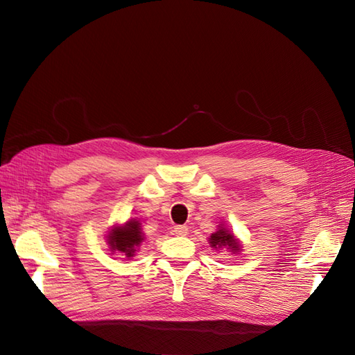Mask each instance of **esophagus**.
I'll return each instance as SVG.
<instances>
[{
	"label": "esophagus",
	"mask_w": 355,
	"mask_h": 355,
	"mask_svg": "<svg viewBox=\"0 0 355 355\" xmlns=\"http://www.w3.org/2000/svg\"><path fill=\"white\" fill-rule=\"evenodd\" d=\"M173 232H175L176 235H180V237H184V235H187V234H188V228H187V227H184V225H176L175 230H173Z\"/></svg>",
	"instance_id": "esophagus-1"
}]
</instances>
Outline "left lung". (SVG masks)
<instances>
[{
  "label": "left lung",
  "instance_id": "1",
  "mask_svg": "<svg viewBox=\"0 0 355 355\" xmlns=\"http://www.w3.org/2000/svg\"><path fill=\"white\" fill-rule=\"evenodd\" d=\"M209 243L213 249L216 250L220 249V247H227V249H230V252L232 253H237L241 250V245L237 241V239H235L234 234L230 232L225 227H220L216 232L211 234Z\"/></svg>",
  "mask_w": 355,
  "mask_h": 355
}]
</instances>
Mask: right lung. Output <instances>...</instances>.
<instances>
[{
    "label": "right lung",
    "mask_w": 355,
    "mask_h": 355,
    "mask_svg": "<svg viewBox=\"0 0 355 355\" xmlns=\"http://www.w3.org/2000/svg\"><path fill=\"white\" fill-rule=\"evenodd\" d=\"M141 222L136 219L127 220L121 227H114L108 235V244L111 252H121L127 257L135 256L136 247L144 241Z\"/></svg>",
    "instance_id": "right-lung-1"
}]
</instances>
